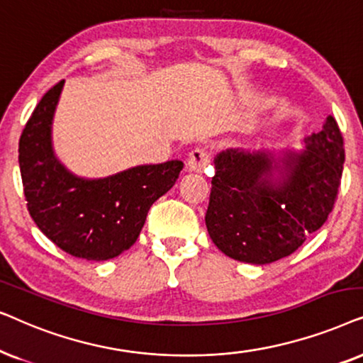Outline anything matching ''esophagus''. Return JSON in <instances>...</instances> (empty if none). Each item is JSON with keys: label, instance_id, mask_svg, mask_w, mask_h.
<instances>
[{"label": "esophagus", "instance_id": "1", "mask_svg": "<svg viewBox=\"0 0 363 363\" xmlns=\"http://www.w3.org/2000/svg\"><path fill=\"white\" fill-rule=\"evenodd\" d=\"M211 164V154L206 151V149L196 147L194 151L189 152V157H187V169L191 172H206L209 169Z\"/></svg>", "mask_w": 363, "mask_h": 363}]
</instances>
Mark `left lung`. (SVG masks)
<instances>
[{
    "label": "left lung",
    "mask_w": 363,
    "mask_h": 363,
    "mask_svg": "<svg viewBox=\"0 0 363 363\" xmlns=\"http://www.w3.org/2000/svg\"><path fill=\"white\" fill-rule=\"evenodd\" d=\"M302 149L238 147L214 157L206 225L227 257L270 264L301 247L335 204L345 151L337 121L327 116Z\"/></svg>",
    "instance_id": "left-lung-1"
}]
</instances>
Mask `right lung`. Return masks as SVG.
Instances as JSON below:
<instances>
[{
    "instance_id": "obj_1",
    "label": "right lung",
    "mask_w": 363,
    "mask_h": 363,
    "mask_svg": "<svg viewBox=\"0 0 363 363\" xmlns=\"http://www.w3.org/2000/svg\"><path fill=\"white\" fill-rule=\"evenodd\" d=\"M65 81L48 91L19 138V171L30 216L74 257L108 260L136 242L151 206L176 184L182 161L129 167L113 176H76L52 147V121Z\"/></svg>"
}]
</instances>
